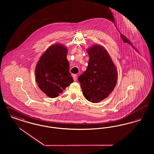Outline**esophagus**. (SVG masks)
Instances as JSON below:
<instances>
[{
  "label": "esophagus",
  "mask_w": 154,
  "mask_h": 154,
  "mask_svg": "<svg viewBox=\"0 0 154 154\" xmlns=\"http://www.w3.org/2000/svg\"><path fill=\"white\" fill-rule=\"evenodd\" d=\"M77 75L76 74H74L73 75V77L74 81H76L77 80Z\"/></svg>",
  "instance_id": "esophagus-1"
}]
</instances>
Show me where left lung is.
<instances>
[{"label": "left lung", "mask_w": 154, "mask_h": 154, "mask_svg": "<svg viewBox=\"0 0 154 154\" xmlns=\"http://www.w3.org/2000/svg\"><path fill=\"white\" fill-rule=\"evenodd\" d=\"M87 52L88 65L78 80L85 99L91 102H100L115 88L117 72L109 54L102 45H93Z\"/></svg>", "instance_id": "1"}]
</instances>
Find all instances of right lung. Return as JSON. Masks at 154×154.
<instances>
[{"mask_svg":"<svg viewBox=\"0 0 154 154\" xmlns=\"http://www.w3.org/2000/svg\"><path fill=\"white\" fill-rule=\"evenodd\" d=\"M67 49L62 44H53L44 52L35 68L38 88L51 98L57 97L73 82L67 59Z\"/></svg>","mask_w":154,"mask_h":154,"instance_id":"add662e5","label":"right lung"}]
</instances>
